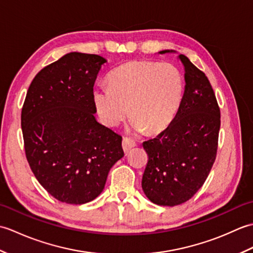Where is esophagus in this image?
<instances>
[{"label": "esophagus", "mask_w": 253, "mask_h": 253, "mask_svg": "<svg viewBox=\"0 0 253 253\" xmlns=\"http://www.w3.org/2000/svg\"><path fill=\"white\" fill-rule=\"evenodd\" d=\"M133 147H136V142L131 140L129 138H124L123 139V150L125 153L129 152V150Z\"/></svg>", "instance_id": "1"}]
</instances>
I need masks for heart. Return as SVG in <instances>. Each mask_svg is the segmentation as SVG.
Segmentation results:
<instances>
[{
	"label": "heart",
	"mask_w": 253,
	"mask_h": 253,
	"mask_svg": "<svg viewBox=\"0 0 253 253\" xmlns=\"http://www.w3.org/2000/svg\"><path fill=\"white\" fill-rule=\"evenodd\" d=\"M109 87L93 90L95 110L106 126H115L128 114L129 130L158 133L168 128L178 112L185 83L180 71L169 63L129 61L113 71Z\"/></svg>",
	"instance_id": "1"
}]
</instances>
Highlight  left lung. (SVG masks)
Returning <instances> with one entry per match:
<instances>
[{"label":"left lung","mask_w":253,"mask_h":253,"mask_svg":"<svg viewBox=\"0 0 253 253\" xmlns=\"http://www.w3.org/2000/svg\"><path fill=\"white\" fill-rule=\"evenodd\" d=\"M177 57L184 66L186 83L179 110L165 130L142 143L149 157L142 190L150 201L163 207L188 201L202 187L216 158L221 126V113L208 77L187 56Z\"/></svg>","instance_id":"left-lung-1"}]
</instances>
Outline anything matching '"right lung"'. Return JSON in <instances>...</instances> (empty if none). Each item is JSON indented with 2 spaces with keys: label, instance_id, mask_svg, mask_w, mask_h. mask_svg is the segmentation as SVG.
I'll return each mask as SVG.
<instances>
[{
  "label": "right lung",
  "instance_id": "right-lung-1",
  "mask_svg": "<svg viewBox=\"0 0 253 253\" xmlns=\"http://www.w3.org/2000/svg\"><path fill=\"white\" fill-rule=\"evenodd\" d=\"M106 62L68 53L41 69L26 95L21 129L27 161L40 185L61 202L92 201L124 157L122 137L94 116L93 85Z\"/></svg>",
  "mask_w": 253,
  "mask_h": 253
}]
</instances>
